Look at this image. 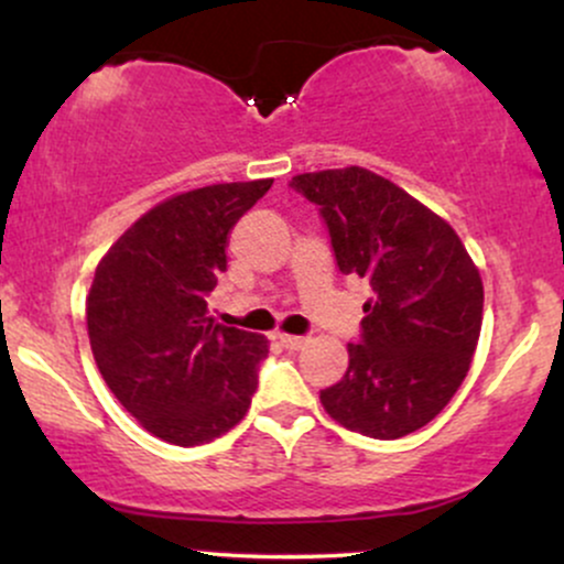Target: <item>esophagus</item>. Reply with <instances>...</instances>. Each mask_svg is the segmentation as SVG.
Masks as SVG:
<instances>
[{"label":"esophagus","instance_id":"1","mask_svg":"<svg viewBox=\"0 0 564 564\" xmlns=\"http://www.w3.org/2000/svg\"><path fill=\"white\" fill-rule=\"evenodd\" d=\"M281 339V345L286 349H302L304 345H307V336H294V334H281L278 336Z\"/></svg>","mask_w":564,"mask_h":564}]
</instances>
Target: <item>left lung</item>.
<instances>
[{
    "instance_id": "1",
    "label": "left lung",
    "mask_w": 564,
    "mask_h": 564,
    "mask_svg": "<svg viewBox=\"0 0 564 564\" xmlns=\"http://www.w3.org/2000/svg\"><path fill=\"white\" fill-rule=\"evenodd\" d=\"M332 238L339 273L366 278L349 366L321 390L328 416L366 437L422 430L467 377L482 326V281L445 219L379 174L347 170L291 177Z\"/></svg>"
}]
</instances>
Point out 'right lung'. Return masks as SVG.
I'll return each instance as SVG.
<instances>
[{"instance_id": "1", "label": "right lung", "mask_w": 564, "mask_h": 564, "mask_svg": "<svg viewBox=\"0 0 564 564\" xmlns=\"http://www.w3.org/2000/svg\"><path fill=\"white\" fill-rule=\"evenodd\" d=\"M273 180L174 196L102 257L87 300L95 364L119 403L172 445L209 443L246 416L268 341L206 315L230 232Z\"/></svg>"}]
</instances>
